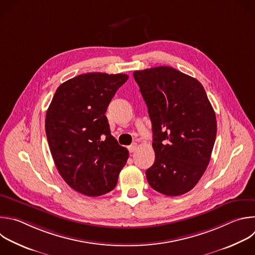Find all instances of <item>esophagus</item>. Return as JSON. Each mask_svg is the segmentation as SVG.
I'll use <instances>...</instances> for the list:
<instances>
[{
  "instance_id": "1",
  "label": "esophagus",
  "mask_w": 255,
  "mask_h": 255,
  "mask_svg": "<svg viewBox=\"0 0 255 255\" xmlns=\"http://www.w3.org/2000/svg\"><path fill=\"white\" fill-rule=\"evenodd\" d=\"M137 148H138V144L137 143H133V144H131L128 147V150H129L130 153H133V152H135L137 150Z\"/></svg>"
}]
</instances>
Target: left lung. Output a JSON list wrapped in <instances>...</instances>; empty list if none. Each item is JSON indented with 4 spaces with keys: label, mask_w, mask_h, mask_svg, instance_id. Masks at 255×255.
Returning <instances> with one entry per match:
<instances>
[{
    "label": "left lung",
    "mask_w": 255,
    "mask_h": 255,
    "mask_svg": "<svg viewBox=\"0 0 255 255\" xmlns=\"http://www.w3.org/2000/svg\"><path fill=\"white\" fill-rule=\"evenodd\" d=\"M152 123L155 161L146 170L149 185L167 196L190 191L210 161L216 116L201 83L160 66L133 73Z\"/></svg>",
    "instance_id": "8db88e82"
}]
</instances>
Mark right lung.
<instances>
[{"label": "right lung", "mask_w": 255, "mask_h": 255, "mask_svg": "<svg viewBox=\"0 0 255 255\" xmlns=\"http://www.w3.org/2000/svg\"><path fill=\"white\" fill-rule=\"evenodd\" d=\"M126 74L87 73L56 90L45 129L52 157L65 182L95 197L113 190L129 152L111 135L105 115Z\"/></svg>", "instance_id": "add662e5"}]
</instances>
